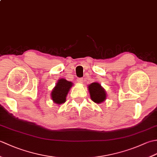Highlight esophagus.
Returning a JSON list of instances; mask_svg holds the SVG:
<instances>
[{"label": "esophagus", "instance_id": "obj_1", "mask_svg": "<svg viewBox=\"0 0 157 157\" xmlns=\"http://www.w3.org/2000/svg\"><path fill=\"white\" fill-rule=\"evenodd\" d=\"M77 80H78V82L79 83H80V84H82L83 82H84V79H83V78H78V79H77Z\"/></svg>", "mask_w": 157, "mask_h": 157}]
</instances>
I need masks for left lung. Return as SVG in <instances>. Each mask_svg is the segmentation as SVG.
Here are the masks:
<instances>
[{
    "mask_svg": "<svg viewBox=\"0 0 157 157\" xmlns=\"http://www.w3.org/2000/svg\"><path fill=\"white\" fill-rule=\"evenodd\" d=\"M88 90L90 94V98L96 103H101L105 101L106 94L101 85L97 82H93L88 86Z\"/></svg>",
    "mask_w": 157,
    "mask_h": 157,
    "instance_id": "obj_1",
    "label": "left lung"
}]
</instances>
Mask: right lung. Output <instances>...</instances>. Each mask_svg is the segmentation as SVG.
I'll use <instances>...</instances> for the list:
<instances>
[{"instance_id": "1", "label": "right lung", "mask_w": 157, "mask_h": 157, "mask_svg": "<svg viewBox=\"0 0 157 157\" xmlns=\"http://www.w3.org/2000/svg\"><path fill=\"white\" fill-rule=\"evenodd\" d=\"M72 86L73 83L66 80L65 79H59L51 92V98L53 102L57 105L64 103L66 101V96Z\"/></svg>"}]
</instances>
